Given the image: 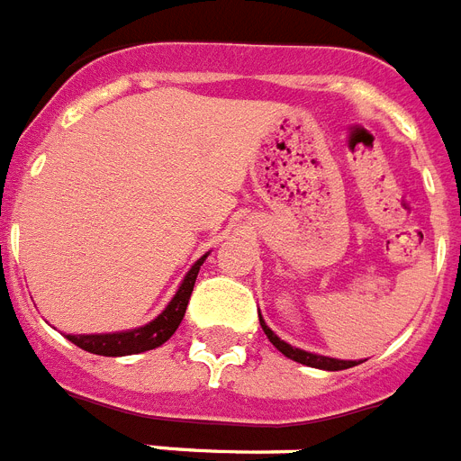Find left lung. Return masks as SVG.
<instances>
[{
    "label": "left lung",
    "instance_id": "obj_1",
    "mask_svg": "<svg viewBox=\"0 0 461 461\" xmlns=\"http://www.w3.org/2000/svg\"><path fill=\"white\" fill-rule=\"evenodd\" d=\"M259 325H262L264 334H267V339H269L271 343H274L276 348H278L283 355H285L287 359H294V362L299 364H306V366H313V369H322V371H343V369H350V366H357V364L362 362H355V359H336V357H327V355H315V352H308V350H302V348H294L290 346L287 341H283L278 334H274L271 331V327L264 322V318L259 315Z\"/></svg>",
    "mask_w": 461,
    "mask_h": 461
}]
</instances>
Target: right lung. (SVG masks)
Here are the masks:
<instances>
[{
	"instance_id": "obj_1",
	"label": "right lung",
	"mask_w": 461,
	"mask_h": 461,
	"mask_svg": "<svg viewBox=\"0 0 461 461\" xmlns=\"http://www.w3.org/2000/svg\"><path fill=\"white\" fill-rule=\"evenodd\" d=\"M206 258L208 253L192 264L176 294L171 297V302L164 306L158 318H153L146 325L125 331H109V334H67V339L74 346L83 348L92 355H104V357H125V355H139V352L159 348L162 343L169 341L174 331L178 330V325H181L187 302H190L192 287H194V280H197V274Z\"/></svg>"
}]
</instances>
